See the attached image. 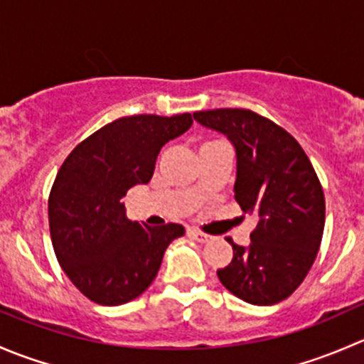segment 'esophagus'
Here are the masks:
<instances>
[{
	"label": "esophagus",
	"mask_w": 364,
	"mask_h": 364,
	"mask_svg": "<svg viewBox=\"0 0 364 364\" xmlns=\"http://www.w3.org/2000/svg\"><path fill=\"white\" fill-rule=\"evenodd\" d=\"M188 234H190V236L193 237V240H197V241H199V243H205V241L209 240V236H208V234L200 232V230H197V229H190V230H188Z\"/></svg>",
	"instance_id": "1"
}]
</instances>
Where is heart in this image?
Listing matches in <instances>:
<instances>
[{
	"label": "heart",
	"instance_id": "b5f03b06",
	"mask_svg": "<svg viewBox=\"0 0 364 364\" xmlns=\"http://www.w3.org/2000/svg\"><path fill=\"white\" fill-rule=\"evenodd\" d=\"M213 144H222V142H218V141H209V142H205L204 146H213Z\"/></svg>",
	"mask_w": 364,
	"mask_h": 364
}]
</instances>
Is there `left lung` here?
<instances>
[{"instance_id": "1", "label": "left lung", "mask_w": 364, "mask_h": 364, "mask_svg": "<svg viewBox=\"0 0 364 364\" xmlns=\"http://www.w3.org/2000/svg\"><path fill=\"white\" fill-rule=\"evenodd\" d=\"M236 149L234 199L259 218L250 245L232 243L229 266L216 271L223 287L252 304H274L296 291L322 241L326 203L321 181L299 142L248 109L193 112Z\"/></svg>"}]
</instances>
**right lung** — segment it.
<instances>
[{"mask_svg":"<svg viewBox=\"0 0 364 364\" xmlns=\"http://www.w3.org/2000/svg\"><path fill=\"white\" fill-rule=\"evenodd\" d=\"M192 114L119 117L80 142L61 165L49 196L54 253L93 303L117 306L151 285L179 223L149 227L127 218L128 190L146 185L160 149L192 127Z\"/></svg>","mask_w":364,"mask_h":364,"instance_id":"obj_1","label":"right lung"}]
</instances>
